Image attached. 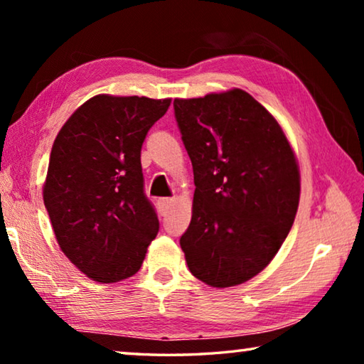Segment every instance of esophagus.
<instances>
[{
	"label": "esophagus",
	"mask_w": 364,
	"mask_h": 364,
	"mask_svg": "<svg viewBox=\"0 0 364 364\" xmlns=\"http://www.w3.org/2000/svg\"><path fill=\"white\" fill-rule=\"evenodd\" d=\"M173 202H175L173 197H164V199L159 200V204H160V207H162V210H167V208H170Z\"/></svg>",
	"instance_id": "obj_1"
}]
</instances>
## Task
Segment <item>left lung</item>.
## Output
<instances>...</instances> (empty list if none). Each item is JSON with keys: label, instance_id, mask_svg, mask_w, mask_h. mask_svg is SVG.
Returning a JSON list of instances; mask_svg holds the SVG:
<instances>
[{"label": "left lung", "instance_id": "left-lung-1", "mask_svg": "<svg viewBox=\"0 0 364 364\" xmlns=\"http://www.w3.org/2000/svg\"><path fill=\"white\" fill-rule=\"evenodd\" d=\"M194 171L193 217L180 239L193 276L212 287L249 281L294 223L300 171L278 120L244 90L173 102Z\"/></svg>", "mask_w": 364, "mask_h": 364}]
</instances>
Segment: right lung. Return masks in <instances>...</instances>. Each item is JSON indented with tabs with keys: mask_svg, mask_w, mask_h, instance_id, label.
<instances>
[{
	"mask_svg": "<svg viewBox=\"0 0 364 364\" xmlns=\"http://www.w3.org/2000/svg\"><path fill=\"white\" fill-rule=\"evenodd\" d=\"M170 102L97 95L54 139L43 200L60 250L96 282L138 273L157 236L159 218L144 196L141 146Z\"/></svg>",
	"mask_w": 364,
	"mask_h": 364,
	"instance_id": "obj_1",
	"label": "right lung"
}]
</instances>
